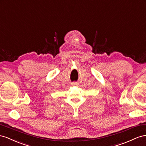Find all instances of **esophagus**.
Returning a JSON list of instances; mask_svg holds the SVG:
<instances>
[{
	"instance_id": "34e87169",
	"label": "esophagus",
	"mask_w": 146,
	"mask_h": 146,
	"mask_svg": "<svg viewBox=\"0 0 146 146\" xmlns=\"http://www.w3.org/2000/svg\"><path fill=\"white\" fill-rule=\"evenodd\" d=\"M72 85L73 86H77L79 85V83L77 82H73L72 83Z\"/></svg>"
}]
</instances>
